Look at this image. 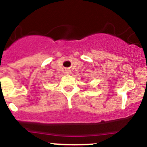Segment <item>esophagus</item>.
Wrapping results in <instances>:
<instances>
[{"mask_svg":"<svg viewBox=\"0 0 147 147\" xmlns=\"http://www.w3.org/2000/svg\"><path fill=\"white\" fill-rule=\"evenodd\" d=\"M66 73H67V75H70L71 72L69 70H67V71H66Z\"/></svg>","mask_w":147,"mask_h":147,"instance_id":"esophagus-1","label":"esophagus"}]
</instances>
